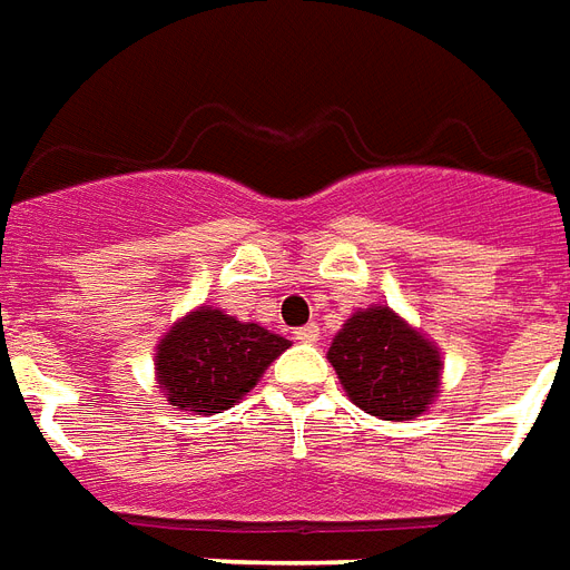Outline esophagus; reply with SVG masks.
<instances>
[{
  "label": "esophagus",
  "mask_w": 570,
  "mask_h": 570,
  "mask_svg": "<svg viewBox=\"0 0 570 570\" xmlns=\"http://www.w3.org/2000/svg\"><path fill=\"white\" fill-rule=\"evenodd\" d=\"M293 337L298 343H316V341H320V325H316V323L302 325V328H295Z\"/></svg>",
  "instance_id": "1"
}]
</instances>
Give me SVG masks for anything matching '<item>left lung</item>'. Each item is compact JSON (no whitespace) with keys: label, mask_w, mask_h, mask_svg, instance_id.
Masks as SVG:
<instances>
[{"label":"left lung","mask_w":570,"mask_h":570,"mask_svg":"<svg viewBox=\"0 0 570 570\" xmlns=\"http://www.w3.org/2000/svg\"><path fill=\"white\" fill-rule=\"evenodd\" d=\"M328 362L350 401L382 421L415 419L440 394V350L385 304L343 323Z\"/></svg>","instance_id":"1"}]
</instances>
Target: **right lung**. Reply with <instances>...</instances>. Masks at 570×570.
Returning a JSON list of instances; mask_svg holds the SVG:
<instances>
[{"label": "right lung", "instance_id": "add662e5", "mask_svg": "<svg viewBox=\"0 0 570 570\" xmlns=\"http://www.w3.org/2000/svg\"><path fill=\"white\" fill-rule=\"evenodd\" d=\"M289 341L256 323L197 307L158 343V389L176 410L212 415L236 406Z\"/></svg>", "mask_w": 570, "mask_h": 570}]
</instances>
